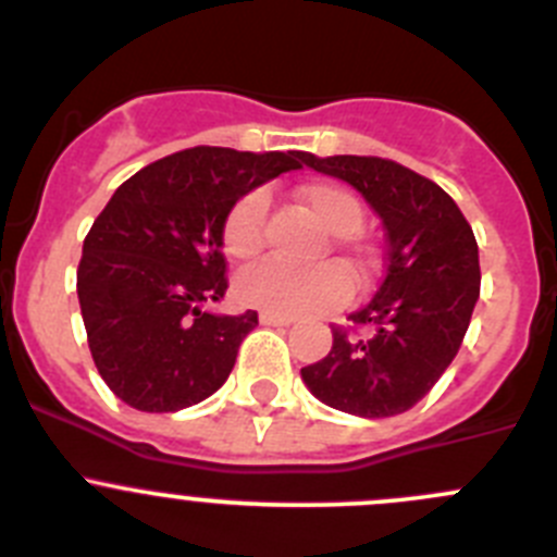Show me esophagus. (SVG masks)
Instances as JSON below:
<instances>
[{"mask_svg":"<svg viewBox=\"0 0 557 557\" xmlns=\"http://www.w3.org/2000/svg\"><path fill=\"white\" fill-rule=\"evenodd\" d=\"M295 318L293 314H282V312H259V323L262 326H289Z\"/></svg>","mask_w":557,"mask_h":557,"instance_id":"1","label":"esophagus"}]
</instances>
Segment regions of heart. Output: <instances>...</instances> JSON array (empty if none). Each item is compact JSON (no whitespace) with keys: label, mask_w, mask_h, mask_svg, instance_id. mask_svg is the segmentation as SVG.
Listing matches in <instances>:
<instances>
[{"label":"heart","mask_w":557,"mask_h":557,"mask_svg":"<svg viewBox=\"0 0 557 557\" xmlns=\"http://www.w3.org/2000/svg\"><path fill=\"white\" fill-rule=\"evenodd\" d=\"M298 200L329 234H337L339 248L346 253L351 273L362 275L368 268V253L362 245L351 243L346 234H354L362 223V203L346 186L332 181H309L298 186ZM264 214L268 198L264 191H245L223 220V250L248 262L264 245ZM236 295L248 307L282 314H312L339 307L351 295V278L337 264H321L314 270H289L278 262H262L245 270L236 282Z\"/></svg>","instance_id":"1"}]
</instances>
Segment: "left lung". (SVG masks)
<instances>
[{"label":"left lung","instance_id":"1","mask_svg":"<svg viewBox=\"0 0 557 557\" xmlns=\"http://www.w3.org/2000/svg\"><path fill=\"white\" fill-rule=\"evenodd\" d=\"M301 161L346 181L382 218L385 278L351 329L332 326V351L301 368L334 410L391 418L416 407L460 351L480 298L474 231L435 181L376 156L304 152ZM368 327V335H359Z\"/></svg>","mask_w":557,"mask_h":557}]
</instances>
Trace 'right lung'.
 <instances>
[{
	"instance_id": "right-lung-1",
	"label": "right lung",
	"mask_w": 557,
	"mask_h": 557,
	"mask_svg": "<svg viewBox=\"0 0 557 557\" xmlns=\"http://www.w3.org/2000/svg\"><path fill=\"white\" fill-rule=\"evenodd\" d=\"M301 156L189 147L136 172L100 211L83 239L77 298L97 371L133 410H184L223 387L259 326L253 309H203L228 289L223 220Z\"/></svg>"
}]
</instances>
